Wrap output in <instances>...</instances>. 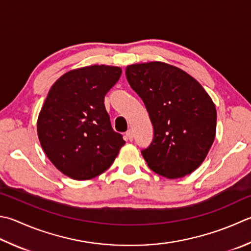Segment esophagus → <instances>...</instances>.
<instances>
[{"label":"esophagus","mask_w":251,"mask_h":251,"mask_svg":"<svg viewBox=\"0 0 251 251\" xmlns=\"http://www.w3.org/2000/svg\"><path fill=\"white\" fill-rule=\"evenodd\" d=\"M126 141H132L133 140V133H132V131H127L126 133Z\"/></svg>","instance_id":"1"}]
</instances>
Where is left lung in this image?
<instances>
[{
    "label": "left lung",
    "mask_w": 251,
    "mask_h": 251,
    "mask_svg": "<svg viewBox=\"0 0 251 251\" xmlns=\"http://www.w3.org/2000/svg\"><path fill=\"white\" fill-rule=\"evenodd\" d=\"M126 76L154 127L152 143L142 151L148 166L169 179L195 172L215 139L216 108L209 94L187 72L158 61L127 65Z\"/></svg>",
    "instance_id": "1"
}]
</instances>
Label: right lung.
<instances>
[{
  "label": "right lung",
  "mask_w": 251,
  "mask_h": 251,
  "mask_svg": "<svg viewBox=\"0 0 251 251\" xmlns=\"http://www.w3.org/2000/svg\"><path fill=\"white\" fill-rule=\"evenodd\" d=\"M122 71L89 65L69 71L48 93L38 116L37 132L50 162L75 180H88L110 167L125 145L112 130L105 95Z\"/></svg>",
  "instance_id": "add662e5"
}]
</instances>
